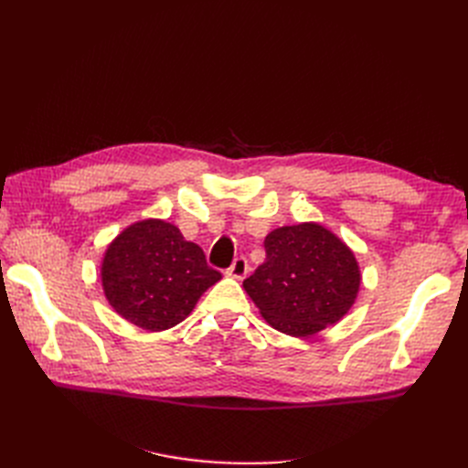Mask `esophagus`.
Returning a JSON list of instances; mask_svg holds the SVG:
<instances>
[{"mask_svg":"<svg viewBox=\"0 0 468 468\" xmlns=\"http://www.w3.org/2000/svg\"><path fill=\"white\" fill-rule=\"evenodd\" d=\"M250 273V265L246 258H236L232 267L229 269V275L234 279H244Z\"/></svg>","mask_w":468,"mask_h":468,"instance_id":"1","label":"esophagus"}]
</instances>
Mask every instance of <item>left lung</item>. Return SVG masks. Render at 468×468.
<instances>
[{
  "mask_svg": "<svg viewBox=\"0 0 468 468\" xmlns=\"http://www.w3.org/2000/svg\"><path fill=\"white\" fill-rule=\"evenodd\" d=\"M265 261L244 281L271 328L308 337L342 320L357 299L356 253L318 222L281 226L265 236Z\"/></svg>",
  "mask_w": 468,
  "mask_h": 468,
  "instance_id": "8db88e82",
  "label": "left lung"
}]
</instances>
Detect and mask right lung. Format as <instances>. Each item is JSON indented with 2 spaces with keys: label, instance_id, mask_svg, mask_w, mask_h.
Returning <instances> with one entry per match:
<instances>
[{
  "label": "right lung",
  "instance_id": "1",
  "mask_svg": "<svg viewBox=\"0 0 468 468\" xmlns=\"http://www.w3.org/2000/svg\"><path fill=\"white\" fill-rule=\"evenodd\" d=\"M220 279L203 250L160 218L126 226L101 261L105 299L121 318L146 332H164L186 320Z\"/></svg>",
  "mask_w": 468,
  "mask_h": 468
}]
</instances>
